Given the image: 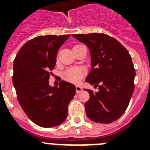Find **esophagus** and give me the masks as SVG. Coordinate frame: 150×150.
Masks as SVG:
<instances>
[{
	"instance_id": "esophagus-1",
	"label": "esophagus",
	"mask_w": 150,
	"mask_h": 150,
	"mask_svg": "<svg viewBox=\"0 0 150 150\" xmlns=\"http://www.w3.org/2000/svg\"><path fill=\"white\" fill-rule=\"evenodd\" d=\"M82 90H83V88H82L81 86H76V93H79V92H80Z\"/></svg>"
}]
</instances>
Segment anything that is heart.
<instances>
[{
    "label": "heart",
    "instance_id": "obj_1",
    "mask_svg": "<svg viewBox=\"0 0 150 150\" xmlns=\"http://www.w3.org/2000/svg\"><path fill=\"white\" fill-rule=\"evenodd\" d=\"M83 75H84V70L82 67H71L66 69L64 72L63 73V78L71 83H77L80 81Z\"/></svg>",
    "mask_w": 150,
    "mask_h": 150
}]
</instances>
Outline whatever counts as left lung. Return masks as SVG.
<instances>
[{
	"instance_id": "8db88e82",
	"label": "left lung",
	"mask_w": 150,
	"mask_h": 150,
	"mask_svg": "<svg viewBox=\"0 0 150 150\" xmlns=\"http://www.w3.org/2000/svg\"><path fill=\"white\" fill-rule=\"evenodd\" d=\"M73 37L89 49L91 69L86 82L99 89L97 92L85 89L90 95L85 104L87 116L98 123L116 121L126 110L134 89L135 70L132 57L117 40L105 34Z\"/></svg>"
}]
</instances>
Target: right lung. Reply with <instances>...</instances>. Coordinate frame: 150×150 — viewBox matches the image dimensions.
I'll return each instance as SVG.
<instances>
[{
    "mask_svg": "<svg viewBox=\"0 0 150 150\" xmlns=\"http://www.w3.org/2000/svg\"><path fill=\"white\" fill-rule=\"evenodd\" d=\"M69 37L34 38L21 47L13 62V83L18 103L28 117L43 128L66 120L68 104L76 94V86L68 82H59V86L49 85L58 51Z\"/></svg>",
    "mask_w": 150,
    "mask_h": 150,
    "instance_id": "add662e5",
    "label": "right lung"
}]
</instances>
